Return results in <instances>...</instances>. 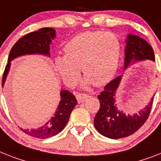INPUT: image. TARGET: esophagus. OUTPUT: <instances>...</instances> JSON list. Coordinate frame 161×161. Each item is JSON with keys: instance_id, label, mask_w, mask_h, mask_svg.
<instances>
[{"instance_id": "34e87169", "label": "esophagus", "mask_w": 161, "mask_h": 161, "mask_svg": "<svg viewBox=\"0 0 161 161\" xmlns=\"http://www.w3.org/2000/svg\"><path fill=\"white\" fill-rule=\"evenodd\" d=\"M76 99L79 102H84L86 99H88L90 95L88 94H85V93H77L76 94Z\"/></svg>"}]
</instances>
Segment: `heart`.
<instances>
[{
    "instance_id": "heart-1",
    "label": "heart",
    "mask_w": 161,
    "mask_h": 161,
    "mask_svg": "<svg viewBox=\"0 0 161 161\" xmlns=\"http://www.w3.org/2000/svg\"><path fill=\"white\" fill-rule=\"evenodd\" d=\"M65 55L55 58V66L61 77L73 86L80 75L85 85L102 86L112 79L119 66L121 42L113 33L87 31L75 36L66 44Z\"/></svg>"
}]
</instances>
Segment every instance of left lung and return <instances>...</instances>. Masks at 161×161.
<instances>
[{"label": "left lung", "instance_id": "left-lung-1", "mask_svg": "<svg viewBox=\"0 0 161 161\" xmlns=\"http://www.w3.org/2000/svg\"><path fill=\"white\" fill-rule=\"evenodd\" d=\"M124 69L131 62L149 59L155 61L153 48L143 38L128 34L126 40ZM122 75L107 84L103 90L98 95L100 107L94 119V124L99 133L112 139L128 136L136 132L146 123L151 113L153 99L143 110L138 114L126 115L119 111L115 105V93L121 81Z\"/></svg>", "mask_w": 161, "mask_h": 161}]
</instances>
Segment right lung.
<instances>
[{"mask_svg": "<svg viewBox=\"0 0 161 161\" xmlns=\"http://www.w3.org/2000/svg\"><path fill=\"white\" fill-rule=\"evenodd\" d=\"M55 36L54 29L42 28L19 38L12 47L8 57V62L2 77V86H4L8 72L10 71L12 60L26 54L37 53L50 56V44ZM61 97V101L54 116L44 126L36 129H20L29 136L40 139L51 137L61 132L66 127L73 108L77 104L75 95L68 90H62Z\"/></svg>", "mask_w": 161, "mask_h": 161, "instance_id": "add662e5", "label": "right lung"}]
</instances>
